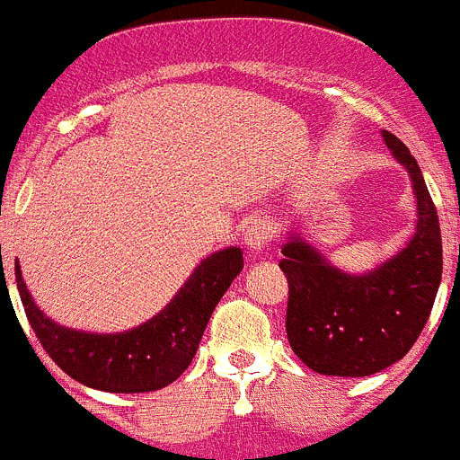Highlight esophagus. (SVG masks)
<instances>
[{
    "mask_svg": "<svg viewBox=\"0 0 460 460\" xmlns=\"http://www.w3.org/2000/svg\"><path fill=\"white\" fill-rule=\"evenodd\" d=\"M272 239V230L266 221L261 219H254L248 228L243 230V243L248 245L252 252H261V250L268 248Z\"/></svg>",
    "mask_w": 460,
    "mask_h": 460,
    "instance_id": "esophagus-1",
    "label": "esophagus"
}]
</instances>
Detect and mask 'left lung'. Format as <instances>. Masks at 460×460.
<instances>
[{
	"instance_id": "left-lung-1",
	"label": "left lung",
	"mask_w": 460,
	"mask_h": 460,
	"mask_svg": "<svg viewBox=\"0 0 460 460\" xmlns=\"http://www.w3.org/2000/svg\"><path fill=\"white\" fill-rule=\"evenodd\" d=\"M383 140L407 170L416 199V230L404 248L371 270L347 272L297 230L286 232L281 243L290 349L322 376L362 378L407 356L429 320L443 277L438 215L420 167L402 140L389 131Z\"/></svg>"
}]
</instances>
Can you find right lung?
<instances>
[{
	"instance_id": "add662e5",
	"label": "right lung",
	"mask_w": 460,
	"mask_h": 460,
	"mask_svg": "<svg viewBox=\"0 0 460 460\" xmlns=\"http://www.w3.org/2000/svg\"><path fill=\"white\" fill-rule=\"evenodd\" d=\"M241 270V248L217 250L201 259L179 293L152 320L120 333H89L44 315L26 288L20 261H15L17 290L44 351L80 385L109 394H143L174 383L197 356L212 311Z\"/></svg>"
}]
</instances>
